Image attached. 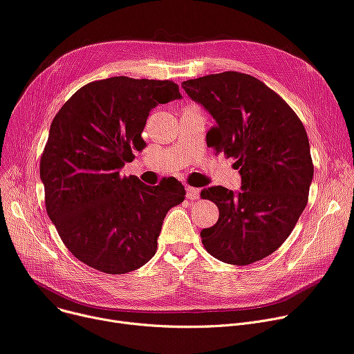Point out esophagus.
<instances>
[{
	"mask_svg": "<svg viewBox=\"0 0 354 354\" xmlns=\"http://www.w3.org/2000/svg\"><path fill=\"white\" fill-rule=\"evenodd\" d=\"M201 195V191L198 189V187H192V186H186V198L191 199V201H195L198 199Z\"/></svg>",
	"mask_w": 354,
	"mask_h": 354,
	"instance_id": "34e87169",
	"label": "esophagus"
}]
</instances>
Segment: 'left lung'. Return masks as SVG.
Returning a JSON list of instances; mask_svg holds the SVG:
<instances>
[{
	"label": "left lung",
	"instance_id": "1",
	"mask_svg": "<svg viewBox=\"0 0 354 354\" xmlns=\"http://www.w3.org/2000/svg\"><path fill=\"white\" fill-rule=\"evenodd\" d=\"M189 98L215 120L207 147L234 158L241 191H202L219 207L218 222L201 232L205 249L245 266L280 248L308 205L313 162L306 129L293 109L257 78L227 71L183 81Z\"/></svg>",
	"mask_w": 354,
	"mask_h": 354
}]
</instances>
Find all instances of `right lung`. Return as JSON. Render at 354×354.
Instances as JSON below:
<instances>
[{
  "label": "right lung",
  "mask_w": 354,
  "mask_h": 354,
  "mask_svg": "<svg viewBox=\"0 0 354 354\" xmlns=\"http://www.w3.org/2000/svg\"><path fill=\"white\" fill-rule=\"evenodd\" d=\"M172 81L112 77L80 88L55 115L41 156L45 207L78 261L108 274L144 266L165 216L185 199L174 178L149 186L121 176L142 151L149 112L180 100Z\"/></svg>",
  "instance_id": "add662e5"
}]
</instances>
